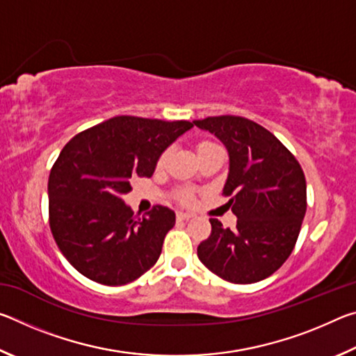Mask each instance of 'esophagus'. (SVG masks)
<instances>
[{
	"mask_svg": "<svg viewBox=\"0 0 356 356\" xmlns=\"http://www.w3.org/2000/svg\"><path fill=\"white\" fill-rule=\"evenodd\" d=\"M176 216H177L179 220H188V218H191L193 213H188V212H177Z\"/></svg>",
	"mask_w": 356,
	"mask_h": 356,
	"instance_id": "esophagus-1",
	"label": "esophagus"
}]
</instances>
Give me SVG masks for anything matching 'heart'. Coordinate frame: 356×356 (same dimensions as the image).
<instances>
[{
  "label": "heart",
  "mask_w": 356,
  "mask_h": 356,
  "mask_svg": "<svg viewBox=\"0 0 356 356\" xmlns=\"http://www.w3.org/2000/svg\"><path fill=\"white\" fill-rule=\"evenodd\" d=\"M215 146H218V144H215L212 141H201L196 146V150H197V154H201V152H204V150L212 149ZM168 155H170V152L165 150V152L159 156V161H156V165L163 166L166 163V160H168ZM177 200L182 204H191L193 200H195V195H193V191L188 190V188H179L177 190Z\"/></svg>",
  "instance_id": "b5f03b06"
}]
</instances>
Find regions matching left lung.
Here are the masks:
<instances>
[{
  "label": "left lung",
  "instance_id": "8db88e82",
  "mask_svg": "<svg viewBox=\"0 0 356 356\" xmlns=\"http://www.w3.org/2000/svg\"><path fill=\"white\" fill-rule=\"evenodd\" d=\"M229 152L222 195L237 216L234 229L210 218L212 232L197 246L210 272L234 284L273 275L291 256L306 213V180L298 160L273 134L242 116L193 120Z\"/></svg>",
  "mask_w": 356,
  "mask_h": 356
}]
</instances>
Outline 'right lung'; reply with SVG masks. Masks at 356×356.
Returning <instances> with one entry per match:
<instances>
[{
	"mask_svg": "<svg viewBox=\"0 0 356 356\" xmlns=\"http://www.w3.org/2000/svg\"><path fill=\"white\" fill-rule=\"evenodd\" d=\"M193 127L188 120L116 116L65 144L48 177V220L58 248L83 276L124 286L154 267L171 209L135 216L122 196L135 177H150L161 152Z\"/></svg>",
	"mask_w": 356,
	"mask_h": 356,
	"instance_id": "right-lung-1",
	"label": "right lung"
}]
</instances>
